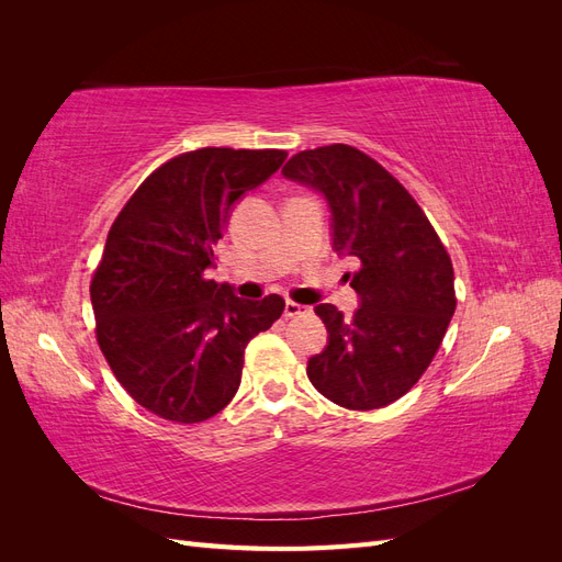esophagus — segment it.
Returning a JSON list of instances; mask_svg holds the SVG:
<instances>
[{
  "label": "esophagus",
  "instance_id": "obj_1",
  "mask_svg": "<svg viewBox=\"0 0 562 562\" xmlns=\"http://www.w3.org/2000/svg\"><path fill=\"white\" fill-rule=\"evenodd\" d=\"M300 314H304L302 304L288 300V302H285V310H283V316H285V318H293V316H300Z\"/></svg>",
  "mask_w": 562,
  "mask_h": 562
}]
</instances>
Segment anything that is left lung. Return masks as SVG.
I'll return each mask as SVG.
<instances>
[{"mask_svg": "<svg viewBox=\"0 0 562 562\" xmlns=\"http://www.w3.org/2000/svg\"><path fill=\"white\" fill-rule=\"evenodd\" d=\"M283 178L310 187L330 209V248L359 260L353 316L333 304L314 312L328 345L307 361V378L328 401L375 411L415 386L454 314V271L446 246L405 187L361 149H304Z\"/></svg>", "mask_w": 562, "mask_h": 562, "instance_id": "8db88e82", "label": "left lung"}]
</instances>
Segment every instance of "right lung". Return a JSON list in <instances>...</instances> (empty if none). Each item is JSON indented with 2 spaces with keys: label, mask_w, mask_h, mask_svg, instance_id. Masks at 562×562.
<instances>
[{
  "label": "right lung",
  "mask_w": 562,
  "mask_h": 562,
  "mask_svg": "<svg viewBox=\"0 0 562 562\" xmlns=\"http://www.w3.org/2000/svg\"><path fill=\"white\" fill-rule=\"evenodd\" d=\"M283 149L203 147L151 173L116 215L91 281L100 351L135 403L164 419L217 415L244 351L285 302L244 300L206 279L234 203L274 176Z\"/></svg>",
  "instance_id": "add662e5"
}]
</instances>
